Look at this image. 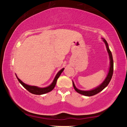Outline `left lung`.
I'll return each mask as SVG.
<instances>
[{"label": "left lung", "instance_id": "left-lung-1", "mask_svg": "<svg viewBox=\"0 0 127 127\" xmlns=\"http://www.w3.org/2000/svg\"><path fill=\"white\" fill-rule=\"evenodd\" d=\"M102 39L103 41L104 42L105 45H106L107 53H108V54H109V59H110V67H109L108 73H107L106 77L104 79V81H103L99 86H98L97 87L94 88V89H93L92 90H89V91H84V90H81L78 89L76 87V86H75L74 82L72 81L73 86L74 90H76L78 93L80 94L81 95H85L86 96H94L95 95L97 94L98 93H99L100 92L102 91V90H104L107 85H108L109 82H110L111 78H112L113 74V67H114V62H113V59L112 54H111V51L109 48L108 44H107L106 41L105 40V38H102Z\"/></svg>", "mask_w": 127, "mask_h": 127}]
</instances>
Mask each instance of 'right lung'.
I'll use <instances>...</instances> for the list:
<instances>
[{
    "label": "right lung",
    "mask_w": 127,
    "mask_h": 127,
    "mask_svg": "<svg viewBox=\"0 0 127 127\" xmlns=\"http://www.w3.org/2000/svg\"><path fill=\"white\" fill-rule=\"evenodd\" d=\"M64 69V68H62L61 70H60L57 73V74H56L54 79L53 82L51 83L50 85L48 86V87H42V88L35 86H31V85L26 84V83H23L20 79H19L18 78V77L17 76L16 74V76L17 77V78L18 79V81L20 82V83L27 90V91H29L30 92H31V94H33L35 95H43V94L48 93V92H50L54 89V88L55 87L56 85V83H57V79H58L59 76H61V73L63 72Z\"/></svg>",
    "instance_id": "right-lung-1"
}]
</instances>
